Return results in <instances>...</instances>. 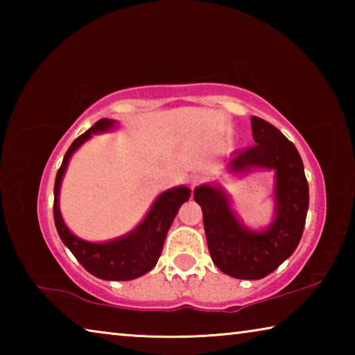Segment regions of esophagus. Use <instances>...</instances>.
Listing matches in <instances>:
<instances>
[{
  "label": "esophagus",
  "instance_id": "34e87169",
  "mask_svg": "<svg viewBox=\"0 0 355 355\" xmlns=\"http://www.w3.org/2000/svg\"><path fill=\"white\" fill-rule=\"evenodd\" d=\"M188 182H189V186H191V188H194V186H197V184H199V183L202 182V177H200V175H197V173H194V175H189Z\"/></svg>",
  "mask_w": 355,
  "mask_h": 355
}]
</instances>
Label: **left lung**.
I'll use <instances>...</instances> for the list:
<instances>
[{"label":"left lung","mask_w":355,"mask_h":355,"mask_svg":"<svg viewBox=\"0 0 355 355\" xmlns=\"http://www.w3.org/2000/svg\"><path fill=\"white\" fill-rule=\"evenodd\" d=\"M255 146L232 156L233 173L274 171V220L261 232L245 228L232 211L225 191L202 184L194 200L202 207L203 227L213 263L235 279L258 280L275 271L302 238L309 209V183L297 148L266 120L252 116Z\"/></svg>","instance_id":"obj_1"}]
</instances>
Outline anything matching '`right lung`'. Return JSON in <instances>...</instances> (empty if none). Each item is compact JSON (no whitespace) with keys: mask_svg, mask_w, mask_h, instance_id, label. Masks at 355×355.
Returning a JSON list of instances; mask_svg holds the SVG:
<instances>
[{"mask_svg":"<svg viewBox=\"0 0 355 355\" xmlns=\"http://www.w3.org/2000/svg\"><path fill=\"white\" fill-rule=\"evenodd\" d=\"M111 128H114V120L100 119L92 128L76 137L69 147L56 173L53 214H55L59 238L87 272L103 280H133L152 271L155 264L158 263L167 232H169L180 207L186 200H189L191 189L186 186H177V188L164 191L155 200L141 224L122 238L107 243H89L75 236L65 225L61 209H59V189H61L62 177L67 169L70 156L92 135Z\"/></svg>","mask_w":355,"mask_h":355,"instance_id":"obj_1","label":"right lung"}]
</instances>
